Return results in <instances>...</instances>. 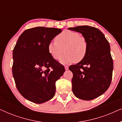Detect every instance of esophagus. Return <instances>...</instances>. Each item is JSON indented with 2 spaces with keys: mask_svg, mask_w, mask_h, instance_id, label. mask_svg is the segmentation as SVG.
<instances>
[{
  "mask_svg": "<svg viewBox=\"0 0 122 122\" xmlns=\"http://www.w3.org/2000/svg\"><path fill=\"white\" fill-rule=\"evenodd\" d=\"M64 68H65V69H66V70H68V69H69V66H65Z\"/></svg>",
  "mask_w": 122,
  "mask_h": 122,
  "instance_id": "esophagus-1",
  "label": "esophagus"
}]
</instances>
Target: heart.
Masks as SVG:
<instances>
[{"label":"heart","mask_w":122,"mask_h":122,"mask_svg":"<svg viewBox=\"0 0 122 122\" xmlns=\"http://www.w3.org/2000/svg\"><path fill=\"white\" fill-rule=\"evenodd\" d=\"M56 42L50 43L48 51L51 57L61 59L62 64H69L74 61L80 62L85 58L88 50V44L84 37L79 33L69 30L64 31L55 38Z\"/></svg>","instance_id":"obj_1"}]
</instances>
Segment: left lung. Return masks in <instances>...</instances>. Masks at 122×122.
<instances>
[{
	"mask_svg": "<svg viewBox=\"0 0 122 122\" xmlns=\"http://www.w3.org/2000/svg\"><path fill=\"white\" fill-rule=\"evenodd\" d=\"M68 29L81 33L88 44L83 60L69 67L73 74V92L79 99L91 101L103 94L111 83L113 63L110 45L102 32L95 27L83 25Z\"/></svg>",
	"mask_w": 122,
	"mask_h": 122,
	"instance_id": "obj_1",
	"label": "left lung"
}]
</instances>
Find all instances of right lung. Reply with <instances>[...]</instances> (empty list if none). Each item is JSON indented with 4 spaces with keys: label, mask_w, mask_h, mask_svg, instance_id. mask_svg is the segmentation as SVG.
Here are the masks:
<instances>
[{
    "label": "right lung",
    "mask_w": 122,
    "mask_h": 122,
    "mask_svg": "<svg viewBox=\"0 0 122 122\" xmlns=\"http://www.w3.org/2000/svg\"><path fill=\"white\" fill-rule=\"evenodd\" d=\"M61 29L38 26L26 29L19 36L13 51V76L23 97L41 104L56 93V81L65 69L51 57L48 46Z\"/></svg>",
    "instance_id": "1"
}]
</instances>
